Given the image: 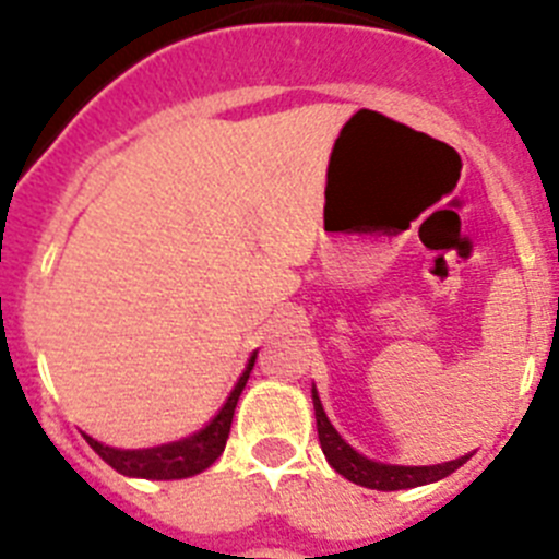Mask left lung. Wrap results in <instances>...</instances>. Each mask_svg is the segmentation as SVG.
I'll return each mask as SVG.
<instances>
[{"label":"left lung","mask_w":559,"mask_h":559,"mask_svg":"<svg viewBox=\"0 0 559 559\" xmlns=\"http://www.w3.org/2000/svg\"><path fill=\"white\" fill-rule=\"evenodd\" d=\"M313 406H316V428H319V442H322V451L328 456V462L333 464V471L341 473L349 481L360 484V487H369V490H408V487H419V484H431L439 478L451 476L453 471H459L471 453L462 459H453V462L442 464H426V467H403V464H380L372 459L360 456L355 448H349L341 433L335 431L333 423L328 419L322 408V400L313 386Z\"/></svg>","instance_id":"8db88e82"}]
</instances>
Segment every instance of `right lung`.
<instances>
[{
	"label": "right lung",
	"instance_id": "obj_1",
	"mask_svg": "<svg viewBox=\"0 0 559 559\" xmlns=\"http://www.w3.org/2000/svg\"><path fill=\"white\" fill-rule=\"evenodd\" d=\"M254 358L257 353L251 355L249 367H246V372L240 374L237 386L231 389L224 408H221V412L210 419V426L201 428L199 433L179 439V442H170V445L142 448V451H120V448H108L92 437H86L88 445L95 448L97 456H100L106 464H111L114 471L122 473V476L165 478V481H170V478H187L206 471V467H210L221 453H224L226 439H229L231 417H235L237 397H240V392L246 389V380H249L251 369H254Z\"/></svg>",
	"mask_w": 559,
	"mask_h": 559
}]
</instances>
